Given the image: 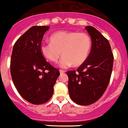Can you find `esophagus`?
<instances>
[{"mask_svg": "<svg viewBox=\"0 0 128 128\" xmlns=\"http://www.w3.org/2000/svg\"><path fill=\"white\" fill-rule=\"evenodd\" d=\"M60 73L61 74H62L65 73V71H64V70H60Z\"/></svg>", "mask_w": 128, "mask_h": 128, "instance_id": "1", "label": "esophagus"}]
</instances>
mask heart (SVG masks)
Listing matches in <instances>:
<instances>
[{"label": "heart", "instance_id": "b5f03b06", "mask_svg": "<svg viewBox=\"0 0 128 128\" xmlns=\"http://www.w3.org/2000/svg\"><path fill=\"white\" fill-rule=\"evenodd\" d=\"M50 42L42 43L40 53L52 63L58 60L62 52L60 66L67 68L81 66L88 58L91 48V39L86 33L77 32H58L52 34Z\"/></svg>", "mask_w": 128, "mask_h": 128}]
</instances>
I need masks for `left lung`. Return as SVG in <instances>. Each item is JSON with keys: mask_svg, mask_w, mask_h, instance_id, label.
Instances as JSON below:
<instances>
[{"mask_svg": "<svg viewBox=\"0 0 128 128\" xmlns=\"http://www.w3.org/2000/svg\"><path fill=\"white\" fill-rule=\"evenodd\" d=\"M86 29L91 38V49L84 64L66 72L68 92L78 104L87 106L98 100L108 86L114 56L108 40L92 26Z\"/></svg>", "mask_w": 128, "mask_h": 128, "instance_id": "left-lung-1", "label": "left lung"}]
</instances>
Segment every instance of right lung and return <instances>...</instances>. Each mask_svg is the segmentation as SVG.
Masks as SVG:
<instances>
[{
	"instance_id": "obj_1",
	"label": "right lung",
	"mask_w": 128,
	"mask_h": 128,
	"mask_svg": "<svg viewBox=\"0 0 128 128\" xmlns=\"http://www.w3.org/2000/svg\"><path fill=\"white\" fill-rule=\"evenodd\" d=\"M48 26H33L16 40L10 60V73L16 88L29 102L40 104L51 98L60 75L40 53V46Z\"/></svg>"
}]
</instances>
